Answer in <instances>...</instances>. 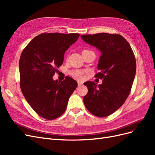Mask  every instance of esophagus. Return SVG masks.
Returning a JSON list of instances; mask_svg holds the SVG:
<instances>
[{
    "label": "esophagus",
    "mask_w": 155,
    "mask_h": 155,
    "mask_svg": "<svg viewBox=\"0 0 155 155\" xmlns=\"http://www.w3.org/2000/svg\"><path fill=\"white\" fill-rule=\"evenodd\" d=\"M78 86H81V85H83V83H82L81 81H78Z\"/></svg>",
    "instance_id": "1"
}]
</instances>
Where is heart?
<instances>
[{
  "label": "heart",
  "mask_w": 155,
  "mask_h": 155,
  "mask_svg": "<svg viewBox=\"0 0 155 155\" xmlns=\"http://www.w3.org/2000/svg\"><path fill=\"white\" fill-rule=\"evenodd\" d=\"M70 75L74 78L78 79H83L84 78V76H85V72L84 70H74L70 72Z\"/></svg>",
  "instance_id": "1"
}]
</instances>
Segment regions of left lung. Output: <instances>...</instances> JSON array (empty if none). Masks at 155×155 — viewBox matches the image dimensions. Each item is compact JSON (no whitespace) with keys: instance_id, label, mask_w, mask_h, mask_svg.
I'll use <instances>...</instances> for the list:
<instances>
[{"instance_id":"obj_1","label":"left lung","mask_w":155,"mask_h":155,"mask_svg":"<svg viewBox=\"0 0 155 155\" xmlns=\"http://www.w3.org/2000/svg\"><path fill=\"white\" fill-rule=\"evenodd\" d=\"M82 39L101 51L97 64L103 79L101 85L87 81L88 93L83 97L87 109L97 117H106L121 107L130 94L136 75L137 63L129 43L119 34L100 33L82 35Z\"/></svg>"}]
</instances>
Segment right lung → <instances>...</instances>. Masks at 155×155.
<instances>
[{
    "mask_svg": "<svg viewBox=\"0 0 155 155\" xmlns=\"http://www.w3.org/2000/svg\"><path fill=\"white\" fill-rule=\"evenodd\" d=\"M79 35L44 33L34 37L22 51L19 60L21 91L42 118L54 120L61 116L78 86L70 77L61 82L52 77L63 63L65 51Z\"/></svg>",
    "mask_w": 155,
    "mask_h": 155,
    "instance_id": "add662e5",
    "label": "right lung"
}]
</instances>
